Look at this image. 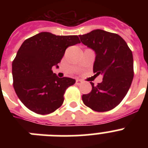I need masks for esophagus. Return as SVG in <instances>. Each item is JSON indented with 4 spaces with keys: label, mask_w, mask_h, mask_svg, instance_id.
<instances>
[{
    "label": "esophagus",
    "mask_w": 148,
    "mask_h": 148,
    "mask_svg": "<svg viewBox=\"0 0 148 148\" xmlns=\"http://www.w3.org/2000/svg\"><path fill=\"white\" fill-rule=\"evenodd\" d=\"M75 84H76L77 85H80V84H82V82L81 80H76V82H75Z\"/></svg>",
    "instance_id": "esophagus-1"
}]
</instances>
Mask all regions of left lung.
Listing matches in <instances>:
<instances>
[{"mask_svg":"<svg viewBox=\"0 0 148 148\" xmlns=\"http://www.w3.org/2000/svg\"><path fill=\"white\" fill-rule=\"evenodd\" d=\"M79 38L95 52L93 73L103 76L102 82L96 86L90 82L92 90L82 95V101L96 112L111 110L121 103L131 85L134 75L131 49L121 36L101 29Z\"/></svg>","mask_w":148,"mask_h":148,"instance_id":"8db88e82","label":"left lung"}]
</instances>
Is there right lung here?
Instances as JSON below:
<instances>
[{
	"instance_id": "right-lung-1",
	"label": "right lung",
	"mask_w": 148,
	"mask_h": 148,
	"mask_svg": "<svg viewBox=\"0 0 148 148\" xmlns=\"http://www.w3.org/2000/svg\"><path fill=\"white\" fill-rule=\"evenodd\" d=\"M79 43L77 35H56L47 32L23 41L12 61L13 87L29 110L47 115L62 105L66 89L75 80L58 78L52 67L61 61L66 48Z\"/></svg>"
}]
</instances>
